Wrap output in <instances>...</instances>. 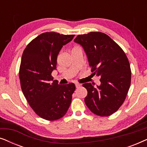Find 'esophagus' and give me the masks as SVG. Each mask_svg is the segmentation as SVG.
<instances>
[{
    "instance_id": "1",
    "label": "esophagus",
    "mask_w": 147,
    "mask_h": 147,
    "mask_svg": "<svg viewBox=\"0 0 147 147\" xmlns=\"http://www.w3.org/2000/svg\"><path fill=\"white\" fill-rule=\"evenodd\" d=\"M75 85H76V88H80V86H81V85H80V84H78V83L75 84Z\"/></svg>"
}]
</instances>
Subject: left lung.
I'll list each match as a JSON object with an SVG mask.
<instances>
[{"instance_id": "1", "label": "left lung", "mask_w": 147, "mask_h": 147, "mask_svg": "<svg viewBox=\"0 0 147 147\" xmlns=\"http://www.w3.org/2000/svg\"><path fill=\"white\" fill-rule=\"evenodd\" d=\"M74 41L87 55L92 76L100 78V86L86 83L85 103L90 111L100 116H110L119 109L126 98L131 69L127 56L109 36L102 32L78 35Z\"/></svg>"}]
</instances>
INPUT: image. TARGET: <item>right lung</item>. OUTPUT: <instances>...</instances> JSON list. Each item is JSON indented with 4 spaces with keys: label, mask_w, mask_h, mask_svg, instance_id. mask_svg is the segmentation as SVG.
Segmentation results:
<instances>
[{
    "label": "right lung",
    "mask_w": 147,
    "mask_h": 147,
    "mask_svg": "<svg viewBox=\"0 0 147 147\" xmlns=\"http://www.w3.org/2000/svg\"><path fill=\"white\" fill-rule=\"evenodd\" d=\"M74 35L45 32L27 45L22 55L19 79L22 92L33 111L43 119L53 121L63 117L71 102L76 86L58 84L51 73L63 45Z\"/></svg>",
    "instance_id": "add662e5"
}]
</instances>
